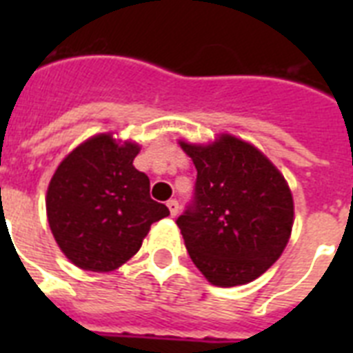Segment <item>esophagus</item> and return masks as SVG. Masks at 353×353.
I'll use <instances>...</instances> for the list:
<instances>
[{
	"mask_svg": "<svg viewBox=\"0 0 353 353\" xmlns=\"http://www.w3.org/2000/svg\"><path fill=\"white\" fill-rule=\"evenodd\" d=\"M166 207H168V210H170V216H174V218L179 214V203H177V199H170V201L166 203Z\"/></svg>",
	"mask_w": 353,
	"mask_h": 353,
	"instance_id": "obj_1",
	"label": "esophagus"
}]
</instances>
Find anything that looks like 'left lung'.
Masks as SVG:
<instances>
[{
  "label": "left lung",
  "instance_id": "obj_1",
  "mask_svg": "<svg viewBox=\"0 0 353 353\" xmlns=\"http://www.w3.org/2000/svg\"><path fill=\"white\" fill-rule=\"evenodd\" d=\"M181 148L198 170L194 198L176 220L187 251L210 284L252 282L280 258L293 227V196L252 144L223 133Z\"/></svg>",
  "mask_w": 353,
  "mask_h": 353
}]
</instances>
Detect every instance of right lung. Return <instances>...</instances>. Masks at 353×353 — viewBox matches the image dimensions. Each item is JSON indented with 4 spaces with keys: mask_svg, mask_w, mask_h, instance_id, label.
I'll list each match as a JSON object with an SVG mask.
<instances>
[{
    "mask_svg": "<svg viewBox=\"0 0 353 353\" xmlns=\"http://www.w3.org/2000/svg\"><path fill=\"white\" fill-rule=\"evenodd\" d=\"M135 143L112 133L88 139L54 172L47 220L58 247L80 269L106 273L141 249L150 225L170 214L150 198V179L133 166Z\"/></svg>",
    "mask_w": 353,
    "mask_h": 353,
    "instance_id": "add662e5",
    "label": "right lung"
}]
</instances>
